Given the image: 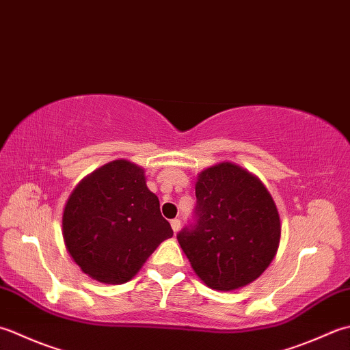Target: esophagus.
Here are the masks:
<instances>
[{
    "label": "esophagus",
    "mask_w": 350,
    "mask_h": 350,
    "mask_svg": "<svg viewBox=\"0 0 350 350\" xmlns=\"http://www.w3.org/2000/svg\"><path fill=\"white\" fill-rule=\"evenodd\" d=\"M171 228H173L174 232H177L180 229V220L179 218H174V220H171Z\"/></svg>",
    "instance_id": "34e87169"
}]
</instances>
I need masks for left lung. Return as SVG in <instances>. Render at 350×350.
<instances>
[{
    "label": "left lung",
    "mask_w": 350,
    "mask_h": 350,
    "mask_svg": "<svg viewBox=\"0 0 350 350\" xmlns=\"http://www.w3.org/2000/svg\"><path fill=\"white\" fill-rule=\"evenodd\" d=\"M194 223L177 234L196 275L230 291L258 279L275 258L280 218L264 183L230 162L197 177Z\"/></svg>",
    "instance_id": "obj_1"
}]
</instances>
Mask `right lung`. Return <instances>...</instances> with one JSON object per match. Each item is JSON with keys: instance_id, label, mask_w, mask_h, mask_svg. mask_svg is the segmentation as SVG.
I'll use <instances>...</instances> for the list:
<instances>
[{"instance_id": "add662e5", "label": "right lung", "mask_w": 350, "mask_h": 350, "mask_svg": "<svg viewBox=\"0 0 350 350\" xmlns=\"http://www.w3.org/2000/svg\"><path fill=\"white\" fill-rule=\"evenodd\" d=\"M66 250L81 271L103 284H124L173 229L144 170L118 159L95 170L71 193L62 217Z\"/></svg>"}]
</instances>
